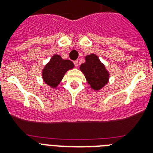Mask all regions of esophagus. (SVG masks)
I'll use <instances>...</instances> for the list:
<instances>
[{
	"label": "esophagus",
	"mask_w": 153,
	"mask_h": 153,
	"mask_svg": "<svg viewBox=\"0 0 153 153\" xmlns=\"http://www.w3.org/2000/svg\"><path fill=\"white\" fill-rule=\"evenodd\" d=\"M74 65H75V67H78V64H79V62H78V60H74Z\"/></svg>",
	"instance_id": "1"
}]
</instances>
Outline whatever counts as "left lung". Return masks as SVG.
<instances>
[{
  "mask_svg": "<svg viewBox=\"0 0 153 153\" xmlns=\"http://www.w3.org/2000/svg\"><path fill=\"white\" fill-rule=\"evenodd\" d=\"M79 68L93 90H100L107 83L109 74L97 55L90 54L86 56V62L82 63Z\"/></svg>",
  "mask_w": 153,
  "mask_h": 153,
  "instance_id": "left-lung-1",
  "label": "left lung"
}]
</instances>
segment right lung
I'll return each mask as SVG.
<instances>
[{
	"instance_id": "1",
	"label": "right lung",
	"mask_w": 153,
	"mask_h": 153,
	"mask_svg": "<svg viewBox=\"0 0 153 153\" xmlns=\"http://www.w3.org/2000/svg\"><path fill=\"white\" fill-rule=\"evenodd\" d=\"M74 67L72 61L63 60L61 56L55 54L43 70V79L47 85L55 88L60 83L67 70L74 68Z\"/></svg>"
}]
</instances>
